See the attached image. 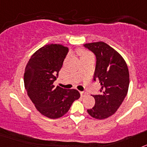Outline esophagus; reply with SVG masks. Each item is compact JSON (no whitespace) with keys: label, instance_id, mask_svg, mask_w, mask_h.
I'll return each mask as SVG.
<instances>
[{"label":"esophagus","instance_id":"obj_1","mask_svg":"<svg viewBox=\"0 0 147 147\" xmlns=\"http://www.w3.org/2000/svg\"><path fill=\"white\" fill-rule=\"evenodd\" d=\"M80 94H81V96L82 97H85V96H86L87 95H88V93L85 91H81L80 92Z\"/></svg>","mask_w":147,"mask_h":147}]
</instances>
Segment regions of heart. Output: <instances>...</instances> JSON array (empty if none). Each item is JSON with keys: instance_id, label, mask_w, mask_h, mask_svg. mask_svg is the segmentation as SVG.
<instances>
[{"instance_id": "heart-1", "label": "heart", "mask_w": 147, "mask_h": 147, "mask_svg": "<svg viewBox=\"0 0 147 147\" xmlns=\"http://www.w3.org/2000/svg\"><path fill=\"white\" fill-rule=\"evenodd\" d=\"M78 53H79V54L81 56V57H85V56L90 55L86 50H84V49H80V50H78Z\"/></svg>"}]
</instances>
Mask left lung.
I'll return each instance as SVG.
<instances>
[{
    "label": "left lung",
    "mask_w": 147,
    "mask_h": 147,
    "mask_svg": "<svg viewBox=\"0 0 147 147\" xmlns=\"http://www.w3.org/2000/svg\"><path fill=\"white\" fill-rule=\"evenodd\" d=\"M84 46L96 57L93 80L101 85L100 94L93 96L94 107L87 111L94 119H107L117 111L127 96L129 84L128 67L121 55L105 42L86 43Z\"/></svg>",
    "instance_id": "1"
}]
</instances>
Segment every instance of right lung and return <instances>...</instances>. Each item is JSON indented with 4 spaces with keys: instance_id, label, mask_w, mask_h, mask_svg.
Returning <instances> with one entry per match:
<instances>
[{
    "instance_id": "add662e5",
    "label": "right lung",
    "mask_w": 147,
    "mask_h": 147,
    "mask_svg": "<svg viewBox=\"0 0 147 147\" xmlns=\"http://www.w3.org/2000/svg\"><path fill=\"white\" fill-rule=\"evenodd\" d=\"M67 51L62 44H48L33 54L26 66L24 85L28 96L39 112L49 119L62 117L80 97L77 90L54 85Z\"/></svg>"
}]
</instances>
